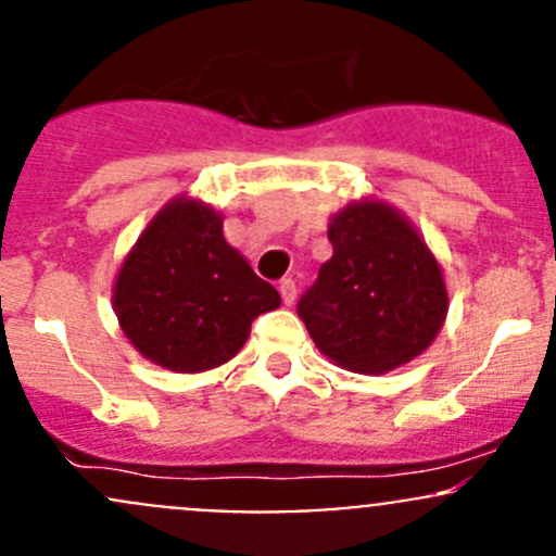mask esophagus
I'll use <instances>...</instances> for the list:
<instances>
[{"label": "esophagus", "instance_id": "34e87169", "mask_svg": "<svg viewBox=\"0 0 556 556\" xmlns=\"http://www.w3.org/2000/svg\"><path fill=\"white\" fill-rule=\"evenodd\" d=\"M279 295H282V301L285 304H293L295 301V295H299V290H295V282L290 277H285V279H279Z\"/></svg>", "mask_w": 556, "mask_h": 556}]
</instances>
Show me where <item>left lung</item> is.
I'll list each match as a JSON object with an SVG mask.
<instances>
[{
	"mask_svg": "<svg viewBox=\"0 0 556 556\" xmlns=\"http://www.w3.org/2000/svg\"><path fill=\"white\" fill-rule=\"evenodd\" d=\"M333 257L301 295L319 352L357 374L403 366L441 330L446 285L412 223L377 201L350 204L328 228Z\"/></svg>",
	"mask_w": 556,
	"mask_h": 556,
	"instance_id": "8db88e82",
	"label": "left lung"
}]
</instances>
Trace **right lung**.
<instances>
[{
  "instance_id": "add662e5",
  "label": "right lung",
  "mask_w": 556,
  "mask_h": 556,
  "mask_svg": "<svg viewBox=\"0 0 556 556\" xmlns=\"http://www.w3.org/2000/svg\"><path fill=\"white\" fill-rule=\"evenodd\" d=\"M123 333L148 361L195 374L231 361L252 319L279 306L274 285L223 239V217L179 199L153 217L115 282Z\"/></svg>"
}]
</instances>
